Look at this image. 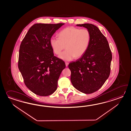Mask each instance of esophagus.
Here are the masks:
<instances>
[{
	"instance_id": "34e87169",
	"label": "esophagus",
	"mask_w": 131,
	"mask_h": 131,
	"mask_svg": "<svg viewBox=\"0 0 131 131\" xmlns=\"http://www.w3.org/2000/svg\"><path fill=\"white\" fill-rule=\"evenodd\" d=\"M65 64H66V66L67 67L68 66V65H69V62H65Z\"/></svg>"
}]
</instances>
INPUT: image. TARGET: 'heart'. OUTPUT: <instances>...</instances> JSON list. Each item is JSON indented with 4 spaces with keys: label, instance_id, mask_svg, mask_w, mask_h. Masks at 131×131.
Here are the masks:
<instances>
[{
    "label": "heart",
    "instance_id": "b5f03b06",
    "mask_svg": "<svg viewBox=\"0 0 131 131\" xmlns=\"http://www.w3.org/2000/svg\"><path fill=\"white\" fill-rule=\"evenodd\" d=\"M58 35L59 38H51L50 44L53 52L57 55H60L66 47L67 50L59 56L60 58L66 61L82 57L90 43V33L85 29L69 27L61 30Z\"/></svg>",
    "mask_w": 131,
    "mask_h": 131
}]
</instances>
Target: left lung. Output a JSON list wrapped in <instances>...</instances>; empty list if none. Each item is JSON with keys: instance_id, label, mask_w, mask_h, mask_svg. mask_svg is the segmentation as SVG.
<instances>
[{"instance_id": "left-lung-1", "label": "left lung", "mask_w": 131, "mask_h": 131, "mask_svg": "<svg viewBox=\"0 0 131 131\" xmlns=\"http://www.w3.org/2000/svg\"><path fill=\"white\" fill-rule=\"evenodd\" d=\"M90 33L88 48L81 58L72 62L68 67L73 86L82 93L89 94L98 90L111 72L112 53L107 38L96 26L90 23L77 24Z\"/></svg>"}]
</instances>
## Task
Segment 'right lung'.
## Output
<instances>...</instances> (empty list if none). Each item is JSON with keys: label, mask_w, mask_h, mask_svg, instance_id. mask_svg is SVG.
Wrapping results in <instances>:
<instances>
[{"label": "right lung", "mask_w": 131, "mask_h": 131, "mask_svg": "<svg viewBox=\"0 0 131 131\" xmlns=\"http://www.w3.org/2000/svg\"><path fill=\"white\" fill-rule=\"evenodd\" d=\"M64 23H36L30 28L19 50L18 68L24 84L33 93L48 96L55 92L58 80L66 67L54 56L50 40Z\"/></svg>", "instance_id": "right-lung-1"}]
</instances>
